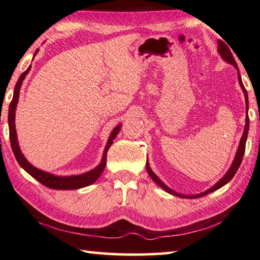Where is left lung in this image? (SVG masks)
Listing matches in <instances>:
<instances>
[{
    "mask_svg": "<svg viewBox=\"0 0 260 260\" xmlns=\"http://www.w3.org/2000/svg\"><path fill=\"white\" fill-rule=\"evenodd\" d=\"M218 53L221 54V56L223 57L224 61H226L228 63H230V64L234 66V68L238 70V80H239V84L240 86H241L242 90L244 92V97H246V110H247V116H246V125H244V130H243V135L241 137V140H240V145H239V148H238V151H237V155H236V158H234L233 163L231 165V168H230V170L228 171V173L225 174L223 178L218 181V182L214 185V187H212L210 189H208L207 191H205V192L203 193H199V194H196V196H183V194H180V193H176L175 191L171 190L169 187H166V185L161 182V181L157 178V175H156L153 171H151V169L149 168V164L148 161L146 163V169H147V172H148L149 176L151 179H153L156 183H157L159 187L161 189H164L166 192H169L173 196H179V197L181 198H199L202 197V196H206L210 192H213V191L219 189L221 187H223L224 184H226L229 181H231L232 178L234 176V174L237 173L238 169L240 168V165H241V161H242V158H243V154H244V150H246V141H247V137H248V131H249V116H248V109H249V102H248V92L246 90V88H244L243 84H242V80H241V76H240L239 73V69H238V66H237V62L236 60H234V57L232 55L231 51H230V48L226 46V44H225L224 42L219 41L218 42Z\"/></svg>",
    "mask_w": 260,
    "mask_h": 260,
    "instance_id": "1",
    "label": "left lung"
}]
</instances>
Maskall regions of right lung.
I'll use <instances>...</instances> for the list:
<instances>
[{
	"mask_svg": "<svg viewBox=\"0 0 260 260\" xmlns=\"http://www.w3.org/2000/svg\"><path fill=\"white\" fill-rule=\"evenodd\" d=\"M38 50L35 52L34 55H36ZM31 66H29L28 69L21 73V76L19 77V79L17 81V85L14 87V92H13V99L10 103L9 106V116H8V121H9V134H10V141H11V147H12V151L14 156H16V159L18 160L19 165L26 171L27 173L30 174L34 179H36L38 182H41L43 185H45L47 188L51 189H56V190H72V189H79V188H84L86 185H89L91 183H94L95 181L100 178V175L102 174L103 171L105 169L106 165V157H107V150L111 147V145L113 144V139L116 137V135L119 134L121 125H117L114 130L112 131V134L109 138V141H107L104 154H103V158L101 164L95 168L94 170L89 171L85 174H80V175H71V176H55L53 174H50L47 172H44V171L38 170L36 168L29 163V161L24 158V156L22 155L20 148H19L18 145V140H17V134H16V125H14V115H16V107L18 104V100H19V94H20V87L22 85V81L24 79V77L27 76V73L30 70Z\"/></svg>",
	"mask_w": 260,
	"mask_h": 260,
	"instance_id": "add662e5",
	"label": "right lung"
}]
</instances>
